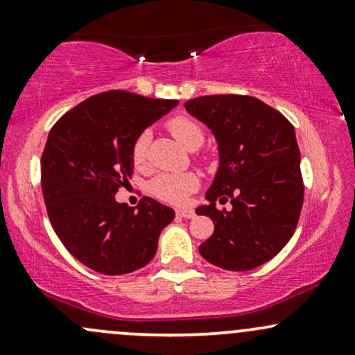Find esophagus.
<instances>
[{
	"instance_id": "esophagus-1",
	"label": "esophagus",
	"mask_w": 355,
	"mask_h": 355,
	"mask_svg": "<svg viewBox=\"0 0 355 355\" xmlns=\"http://www.w3.org/2000/svg\"><path fill=\"white\" fill-rule=\"evenodd\" d=\"M177 215H178V217H183V218H193L195 217V211L193 210H189V209H178L177 210Z\"/></svg>"
}]
</instances>
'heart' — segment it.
I'll return each mask as SVG.
<instances>
[{
	"instance_id": "1",
	"label": "heart",
	"mask_w": 355,
	"mask_h": 355,
	"mask_svg": "<svg viewBox=\"0 0 355 355\" xmlns=\"http://www.w3.org/2000/svg\"><path fill=\"white\" fill-rule=\"evenodd\" d=\"M170 132L189 150L200 148L205 135L202 126L187 116H175L168 121ZM150 144V130H144L132 146V160L137 166L146 164ZM198 189V177L195 173H160L150 182L148 190L153 197L164 202L180 203Z\"/></svg>"
}]
</instances>
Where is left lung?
I'll list each match as a JSON object with an SVG mask.
<instances>
[{
	"mask_svg": "<svg viewBox=\"0 0 355 355\" xmlns=\"http://www.w3.org/2000/svg\"><path fill=\"white\" fill-rule=\"evenodd\" d=\"M218 144L220 165L197 215L215 230L198 252L225 270L255 268L279 254L294 235L304 203L295 130L275 108L254 96L210 95L185 103ZM231 198L232 211L214 203Z\"/></svg>",
	"mask_w": 355,
	"mask_h": 355,
	"instance_id": "8db88e82",
	"label": "left lung"
}]
</instances>
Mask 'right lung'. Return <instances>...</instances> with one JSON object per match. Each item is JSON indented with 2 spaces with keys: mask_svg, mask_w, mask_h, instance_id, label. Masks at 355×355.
<instances>
[{
  "mask_svg": "<svg viewBox=\"0 0 355 355\" xmlns=\"http://www.w3.org/2000/svg\"><path fill=\"white\" fill-rule=\"evenodd\" d=\"M177 100L113 89L89 96L56 121L42 157V189L53 230L83 266L121 275L153 259L175 211L144 197L137 207L115 193L133 172L135 138Z\"/></svg>",
  "mask_w": 355,
  "mask_h": 355,
  "instance_id": "add662e5",
  "label": "right lung"
}]
</instances>
